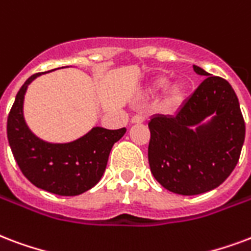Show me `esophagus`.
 <instances>
[{"label":"esophagus","mask_w":251,"mask_h":251,"mask_svg":"<svg viewBox=\"0 0 251 251\" xmlns=\"http://www.w3.org/2000/svg\"><path fill=\"white\" fill-rule=\"evenodd\" d=\"M145 120H146V118H145V116H142V114H135V116L131 118V122H133V124H141V122H144Z\"/></svg>","instance_id":"obj_1"}]
</instances>
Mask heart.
Instances as JSON below:
<instances>
[{"mask_svg":"<svg viewBox=\"0 0 251 251\" xmlns=\"http://www.w3.org/2000/svg\"><path fill=\"white\" fill-rule=\"evenodd\" d=\"M166 83H168V79L159 77L151 82V89L161 90L166 86ZM185 96H186V89L182 83H173L172 86H169L168 90H166V103L172 107L179 106L185 100Z\"/></svg>","mask_w":251,"mask_h":251,"instance_id":"heart-1","label":"heart"}]
</instances>
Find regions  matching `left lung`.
Listing matches in <instances>:
<instances>
[{
    "label": "left lung",
    "mask_w": 251,
    "mask_h": 251,
    "mask_svg": "<svg viewBox=\"0 0 251 251\" xmlns=\"http://www.w3.org/2000/svg\"><path fill=\"white\" fill-rule=\"evenodd\" d=\"M193 69L206 78L177 114L149 121L150 170L165 189L182 196L220 186L238 163L245 141V121L231 85L200 66ZM207 116L211 121L203 124Z\"/></svg>",
    "instance_id": "8db88e82"
}]
</instances>
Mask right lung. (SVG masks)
<instances>
[{
    "instance_id": "add662e5",
    "label": "right lung",
    "mask_w": 251,
    "mask_h": 251,
    "mask_svg": "<svg viewBox=\"0 0 251 251\" xmlns=\"http://www.w3.org/2000/svg\"><path fill=\"white\" fill-rule=\"evenodd\" d=\"M45 73L33 74L17 93L7 117V140L22 174L34 186L58 196H78L101 179L111 148L126 129L107 130L97 126L68 144L40 140L25 122L24 97L29 83Z\"/></svg>"
}]
</instances>
